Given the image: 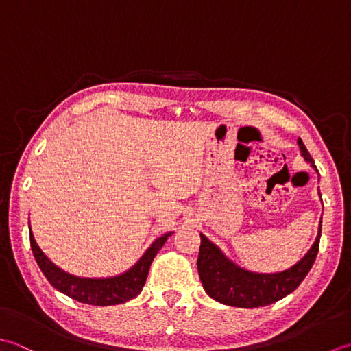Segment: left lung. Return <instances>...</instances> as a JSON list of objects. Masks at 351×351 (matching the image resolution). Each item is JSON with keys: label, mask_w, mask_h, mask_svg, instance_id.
<instances>
[{"label": "left lung", "mask_w": 351, "mask_h": 351, "mask_svg": "<svg viewBox=\"0 0 351 351\" xmlns=\"http://www.w3.org/2000/svg\"><path fill=\"white\" fill-rule=\"evenodd\" d=\"M298 147L304 159L315 168L313 159L302 139H298ZM199 236H202V245H199L197 268L207 295L227 306L252 309V307L276 303L298 288L317 259L321 227L315 242L303 259L289 269L274 274L252 273L236 267L204 234Z\"/></svg>", "instance_id": "left-lung-1"}]
</instances>
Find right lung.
Segmentation results:
<instances>
[{
    "label": "right lung",
    "instance_id": "1",
    "mask_svg": "<svg viewBox=\"0 0 351 351\" xmlns=\"http://www.w3.org/2000/svg\"><path fill=\"white\" fill-rule=\"evenodd\" d=\"M173 233H167L157 238L153 245L149 247L145 254L141 257L138 263L125 271L124 274L110 277V278H82L71 276L60 268H57L48 257L40 252V248L36 244L30 228V245L33 250V256L42 273L47 277V280L51 283L57 291L77 300L80 303L92 304V306H112L128 302L134 298L144 288L149 267L152 262L159 253V250L165 244L168 236Z\"/></svg>",
    "mask_w": 351,
    "mask_h": 351
}]
</instances>
